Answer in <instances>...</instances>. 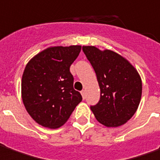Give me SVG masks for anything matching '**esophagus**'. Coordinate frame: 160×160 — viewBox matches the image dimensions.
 <instances>
[{
	"label": "esophagus",
	"mask_w": 160,
	"mask_h": 160,
	"mask_svg": "<svg viewBox=\"0 0 160 160\" xmlns=\"http://www.w3.org/2000/svg\"><path fill=\"white\" fill-rule=\"evenodd\" d=\"M81 94H82V98H83V99L85 98V96H86V94H85V91H81Z\"/></svg>",
	"instance_id": "34e87169"
}]
</instances>
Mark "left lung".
I'll return each instance as SVG.
<instances>
[{"label": "left lung", "instance_id": "8db88e82", "mask_svg": "<svg viewBox=\"0 0 160 160\" xmlns=\"http://www.w3.org/2000/svg\"><path fill=\"white\" fill-rule=\"evenodd\" d=\"M82 51L97 75L100 99L91 110L107 127L125 124L137 111L142 95V82L136 69L118 53L94 46H82Z\"/></svg>", "mask_w": 160, "mask_h": 160}]
</instances>
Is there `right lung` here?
I'll return each mask as SVG.
<instances>
[{
	"label": "right lung",
	"mask_w": 160,
	"mask_h": 160,
	"mask_svg": "<svg viewBox=\"0 0 160 160\" xmlns=\"http://www.w3.org/2000/svg\"><path fill=\"white\" fill-rule=\"evenodd\" d=\"M81 51V46L51 47L28 62L22 79V98L31 118L41 125L56 129L69 119L82 101L74 90L70 65Z\"/></svg>",
	"instance_id": "obj_1"
}]
</instances>
